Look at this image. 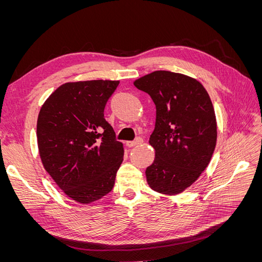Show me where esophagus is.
Instances as JSON below:
<instances>
[{
  "label": "esophagus",
  "mask_w": 262,
  "mask_h": 262,
  "mask_svg": "<svg viewBox=\"0 0 262 262\" xmlns=\"http://www.w3.org/2000/svg\"><path fill=\"white\" fill-rule=\"evenodd\" d=\"M142 142H143V140H142L141 138H137L134 141H128V142H126V145H128L129 147H133V146H137V145L141 144Z\"/></svg>",
  "instance_id": "34e87169"
}]
</instances>
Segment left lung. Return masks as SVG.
<instances>
[{
	"label": "left lung",
	"instance_id": "1",
	"mask_svg": "<svg viewBox=\"0 0 262 262\" xmlns=\"http://www.w3.org/2000/svg\"><path fill=\"white\" fill-rule=\"evenodd\" d=\"M133 84L156 106L155 129L148 141L155 158L145 170L147 184L160 193L179 194L208 167L216 145L211 98L195 78L169 71H155Z\"/></svg>",
	"mask_w": 262,
	"mask_h": 262
}]
</instances>
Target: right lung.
<instances>
[{"label": "right lung", "instance_id": "right-lung-1", "mask_svg": "<svg viewBox=\"0 0 262 262\" xmlns=\"http://www.w3.org/2000/svg\"><path fill=\"white\" fill-rule=\"evenodd\" d=\"M119 81L62 84L47 98L37 120L40 160L62 191L89 204L112 191L123 144L104 118Z\"/></svg>", "mask_w": 262, "mask_h": 262}]
</instances>
